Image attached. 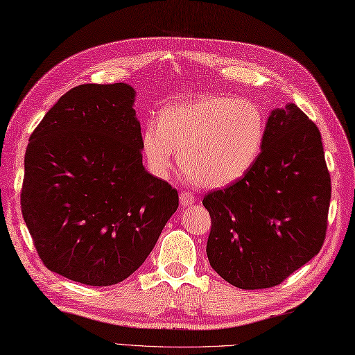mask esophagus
I'll return each instance as SVG.
<instances>
[{"mask_svg": "<svg viewBox=\"0 0 355 355\" xmlns=\"http://www.w3.org/2000/svg\"><path fill=\"white\" fill-rule=\"evenodd\" d=\"M179 200H180V205H182V206H191L196 198H194L191 191H182L179 196Z\"/></svg>", "mask_w": 355, "mask_h": 355, "instance_id": "obj_1", "label": "esophagus"}]
</instances>
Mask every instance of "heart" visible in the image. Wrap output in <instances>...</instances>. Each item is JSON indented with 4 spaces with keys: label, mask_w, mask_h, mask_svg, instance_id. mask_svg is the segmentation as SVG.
Here are the masks:
<instances>
[{
    "label": "heart",
    "mask_w": 355,
    "mask_h": 355,
    "mask_svg": "<svg viewBox=\"0 0 355 355\" xmlns=\"http://www.w3.org/2000/svg\"><path fill=\"white\" fill-rule=\"evenodd\" d=\"M266 120L254 102L207 94L175 103L141 132L149 170L167 178L178 150L184 175L198 187L224 188L243 179L261 157Z\"/></svg>",
    "instance_id": "obj_1"
}]
</instances>
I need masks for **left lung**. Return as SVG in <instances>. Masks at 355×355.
<instances>
[{
  "instance_id": "8db88e82",
  "label": "left lung",
  "mask_w": 355,
  "mask_h": 355,
  "mask_svg": "<svg viewBox=\"0 0 355 355\" xmlns=\"http://www.w3.org/2000/svg\"><path fill=\"white\" fill-rule=\"evenodd\" d=\"M330 198L318 126L295 103L274 110L253 168L203 198L211 266L239 289L277 286L321 252Z\"/></svg>"
}]
</instances>
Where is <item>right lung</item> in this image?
<instances>
[{"mask_svg": "<svg viewBox=\"0 0 355 355\" xmlns=\"http://www.w3.org/2000/svg\"><path fill=\"white\" fill-rule=\"evenodd\" d=\"M131 85L83 84L58 99L25 152L22 217L48 270L111 286L143 265L179 206L143 167Z\"/></svg>", "mask_w": 355, "mask_h": 355, "instance_id": "1", "label": "right lung"}]
</instances>
